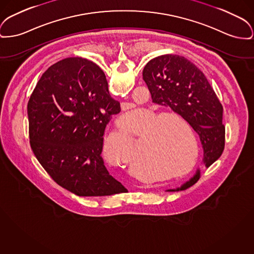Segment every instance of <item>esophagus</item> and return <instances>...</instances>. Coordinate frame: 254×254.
<instances>
[{"label": "esophagus", "instance_id": "34e87169", "mask_svg": "<svg viewBox=\"0 0 254 254\" xmlns=\"http://www.w3.org/2000/svg\"><path fill=\"white\" fill-rule=\"evenodd\" d=\"M141 188H148V187H146V186H145V187H143V186H142V187H141Z\"/></svg>", "mask_w": 254, "mask_h": 254}]
</instances>
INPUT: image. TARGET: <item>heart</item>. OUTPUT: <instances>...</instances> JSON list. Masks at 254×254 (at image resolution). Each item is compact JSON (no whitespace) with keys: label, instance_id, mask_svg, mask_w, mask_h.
<instances>
[{"label":"heart","instance_id":"obj_1","mask_svg":"<svg viewBox=\"0 0 254 254\" xmlns=\"http://www.w3.org/2000/svg\"><path fill=\"white\" fill-rule=\"evenodd\" d=\"M144 110H134L123 115L119 127L130 129L135 143L143 141L140 156L144 163L158 167L161 170L173 169L178 164V156L174 151L176 139L172 122L180 123L177 117L150 113L147 117ZM103 156L109 163L118 166L131 164L134 159L132 140L127 131L118 130L107 137L103 146ZM183 175V171L173 172V177Z\"/></svg>","mask_w":254,"mask_h":254}]
</instances>
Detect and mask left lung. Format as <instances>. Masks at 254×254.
I'll list each match as a JSON object with an SVG mask.
<instances>
[{"label":"left lung","instance_id":"left-lung-1","mask_svg":"<svg viewBox=\"0 0 254 254\" xmlns=\"http://www.w3.org/2000/svg\"><path fill=\"white\" fill-rule=\"evenodd\" d=\"M143 79L154 104L179 114L198 134L205 167L219 159L225 140L224 109L204 74L183 57L164 55L149 60L143 70ZM199 178L200 171L197 169L193 178L179 188L168 191L185 190Z\"/></svg>","mask_w":254,"mask_h":254}]
</instances>
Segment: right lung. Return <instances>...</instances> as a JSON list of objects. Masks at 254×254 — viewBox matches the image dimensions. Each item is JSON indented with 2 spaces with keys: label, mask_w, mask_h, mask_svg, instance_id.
<instances>
[{
  "label": "right lung",
  "mask_w": 254,
  "mask_h": 254,
  "mask_svg": "<svg viewBox=\"0 0 254 254\" xmlns=\"http://www.w3.org/2000/svg\"><path fill=\"white\" fill-rule=\"evenodd\" d=\"M121 111L103 70L81 58L48 68L28 104L31 149L59 185L79 196L126 193L102 151L106 125Z\"/></svg>",
  "instance_id": "1"
}]
</instances>
